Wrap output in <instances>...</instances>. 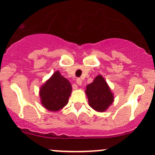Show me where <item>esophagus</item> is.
Here are the masks:
<instances>
[{"label":"esophagus","instance_id":"1","mask_svg":"<svg viewBox=\"0 0 155 155\" xmlns=\"http://www.w3.org/2000/svg\"><path fill=\"white\" fill-rule=\"evenodd\" d=\"M76 84H77L78 85H79V86H80V85H82V80L81 79H76Z\"/></svg>","mask_w":155,"mask_h":155}]
</instances>
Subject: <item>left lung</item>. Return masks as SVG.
Here are the masks:
<instances>
[{
	"instance_id": "8db88e82",
	"label": "left lung",
	"mask_w": 155,
	"mask_h": 155,
	"mask_svg": "<svg viewBox=\"0 0 155 155\" xmlns=\"http://www.w3.org/2000/svg\"><path fill=\"white\" fill-rule=\"evenodd\" d=\"M85 94L89 106L97 112H105L114 101V94L102 75H98L87 85Z\"/></svg>"
}]
</instances>
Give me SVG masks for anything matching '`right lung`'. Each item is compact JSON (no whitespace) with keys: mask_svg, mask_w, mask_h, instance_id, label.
Wrapping results in <instances>:
<instances>
[{"mask_svg":"<svg viewBox=\"0 0 155 155\" xmlns=\"http://www.w3.org/2000/svg\"><path fill=\"white\" fill-rule=\"evenodd\" d=\"M71 92L70 82L57 70L40 87V103L47 110L58 112L68 104Z\"/></svg>","mask_w":155,"mask_h":155,"instance_id":"obj_1","label":"right lung"}]
</instances>
